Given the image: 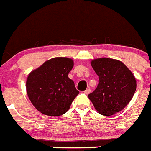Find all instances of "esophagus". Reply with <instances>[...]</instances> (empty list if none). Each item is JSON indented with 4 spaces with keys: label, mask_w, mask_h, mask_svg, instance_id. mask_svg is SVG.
Wrapping results in <instances>:
<instances>
[{
    "label": "esophagus",
    "mask_w": 151,
    "mask_h": 151,
    "mask_svg": "<svg viewBox=\"0 0 151 151\" xmlns=\"http://www.w3.org/2000/svg\"><path fill=\"white\" fill-rule=\"evenodd\" d=\"M91 92V89L90 88H88V89H86V90L85 91H84V93H85V94H88L89 93H90Z\"/></svg>",
    "instance_id": "obj_1"
}]
</instances>
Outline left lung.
Instances as JSON below:
<instances>
[{"label":"left lung","instance_id":"8db88e82","mask_svg":"<svg viewBox=\"0 0 151 151\" xmlns=\"http://www.w3.org/2000/svg\"><path fill=\"white\" fill-rule=\"evenodd\" d=\"M91 65L99 76L97 88L88 94L95 110L105 116L123 110L136 91L133 73L122 62L107 57L94 59Z\"/></svg>","mask_w":151,"mask_h":151}]
</instances>
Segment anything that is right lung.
Returning a JSON list of instances; mask_svg holds the SVG:
<instances>
[{
	"label": "right lung",
	"instance_id": "add662e5",
	"mask_svg": "<svg viewBox=\"0 0 151 151\" xmlns=\"http://www.w3.org/2000/svg\"><path fill=\"white\" fill-rule=\"evenodd\" d=\"M74 62L68 57H54L31 72L26 91L33 106L40 113L58 116L69 110L79 91L68 74Z\"/></svg>",
	"mask_w": 151,
	"mask_h": 151
}]
</instances>
